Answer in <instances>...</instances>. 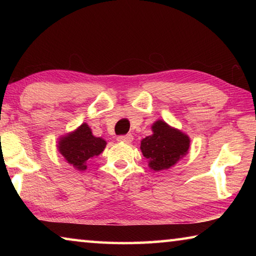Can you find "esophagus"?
I'll return each instance as SVG.
<instances>
[{
	"label": "esophagus",
	"instance_id": "obj_1",
	"mask_svg": "<svg viewBox=\"0 0 256 256\" xmlns=\"http://www.w3.org/2000/svg\"><path fill=\"white\" fill-rule=\"evenodd\" d=\"M132 140H133L132 134H126V136H120L118 138V141L123 142V144H130V142H132Z\"/></svg>",
	"mask_w": 256,
	"mask_h": 256
}]
</instances>
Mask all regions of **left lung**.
I'll use <instances>...</instances> for the list:
<instances>
[{
  "mask_svg": "<svg viewBox=\"0 0 256 256\" xmlns=\"http://www.w3.org/2000/svg\"><path fill=\"white\" fill-rule=\"evenodd\" d=\"M152 134L141 140V152L148 159V166L154 172L174 167L188 154L190 138L188 134L157 120L151 125Z\"/></svg>",
  "mask_w": 256,
  "mask_h": 256,
  "instance_id": "8db88e82",
  "label": "left lung"
}]
</instances>
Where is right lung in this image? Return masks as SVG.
<instances>
[{
	"instance_id": "add662e5",
	"label": "right lung",
	"mask_w": 256,
	"mask_h": 256,
	"mask_svg": "<svg viewBox=\"0 0 256 256\" xmlns=\"http://www.w3.org/2000/svg\"><path fill=\"white\" fill-rule=\"evenodd\" d=\"M106 144L102 138L94 136L88 124L82 123L74 131L58 138V150L70 166L84 172L86 170V162L100 154Z\"/></svg>"
}]
</instances>
